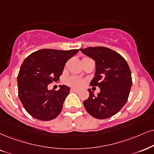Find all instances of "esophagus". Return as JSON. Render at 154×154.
Segmentation results:
<instances>
[{"mask_svg": "<svg viewBox=\"0 0 154 154\" xmlns=\"http://www.w3.org/2000/svg\"><path fill=\"white\" fill-rule=\"evenodd\" d=\"M71 91H74V92H79V89L75 88H72L71 89Z\"/></svg>", "mask_w": 154, "mask_h": 154, "instance_id": "esophagus-1", "label": "esophagus"}]
</instances>
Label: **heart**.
<instances>
[{
  "mask_svg": "<svg viewBox=\"0 0 154 154\" xmlns=\"http://www.w3.org/2000/svg\"><path fill=\"white\" fill-rule=\"evenodd\" d=\"M68 85L69 86H73V87H76V88H79L83 86L84 84L85 81L83 80L82 78L81 77H77V76H71L68 78L66 81Z\"/></svg>",
  "mask_w": 154,
  "mask_h": 154,
  "instance_id": "1",
  "label": "heart"
}]
</instances>
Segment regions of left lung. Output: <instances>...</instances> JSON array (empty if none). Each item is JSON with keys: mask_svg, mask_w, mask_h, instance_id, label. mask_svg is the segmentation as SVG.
Here are the masks:
<instances>
[{"mask_svg": "<svg viewBox=\"0 0 154 154\" xmlns=\"http://www.w3.org/2000/svg\"><path fill=\"white\" fill-rule=\"evenodd\" d=\"M80 51L96 62L91 86H98L100 90L95 96L88 89L89 97L83 101L85 109L98 119L113 116L126 104L129 96L132 86L129 66L120 54L106 47H88Z\"/></svg>", "mask_w": 154, "mask_h": 154, "instance_id": "1", "label": "left lung"}]
</instances>
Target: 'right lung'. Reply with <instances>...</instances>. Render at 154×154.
<instances>
[{
	"label": "right lung",
	"mask_w": 154,
	"mask_h": 154,
	"mask_svg": "<svg viewBox=\"0 0 154 154\" xmlns=\"http://www.w3.org/2000/svg\"><path fill=\"white\" fill-rule=\"evenodd\" d=\"M79 51L41 49L23 62L17 78L18 96L24 109L33 118L51 121L60 113L70 88L60 85L59 90L54 91L48 90V86L59 80L66 63Z\"/></svg>",
	"instance_id": "add662e5"
}]
</instances>
